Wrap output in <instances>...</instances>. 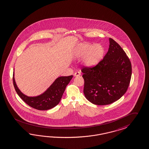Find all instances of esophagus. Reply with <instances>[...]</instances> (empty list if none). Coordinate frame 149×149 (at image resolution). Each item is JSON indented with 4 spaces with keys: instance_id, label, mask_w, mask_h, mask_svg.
Instances as JSON below:
<instances>
[{
    "instance_id": "obj_1",
    "label": "esophagus",
    "mask_w": 149,
    "mask_h": 149,
    "mask_svg": "<svg viewBox=\"0 0 149 149\" xmlns=\"http://www.w3.org/2000/svg\"><path fill=\"white\" fill-rule=\"evenodd\" d=\"M81 75V72L77 71L74 73V76H79Z\"/></svg>"
}]
</instances>
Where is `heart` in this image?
<instances>
[{
	"label": "heart",
	"mask_w": 149,
	"mask_h": 149,
	"mask_svg": "<svg viewBox=\"0 0 149 149\" xmlns=\"http://www.w3.org/2000/svg\"><path fill=\"white\" fill-rule=\"evenodd\" d=\"M104 54V49L101 45L89 43L78 45L74 52V56L76 58L84 57V62L89 66H93L98 64L102 59Z\"/></svg>",
	"instance_id": "heart-1"
}]
</instances>
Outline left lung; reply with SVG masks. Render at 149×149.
Returning a JSON list of instances; mask_svg holds the SVG:
<instances>
[{
  "label": "left lung",
  "instance_id": "8db88e82",
  "mask_svg": "<svg viewBox=\"0 0 149 149\" xmlns=\"http://www.w3.org/2000/svg\"><path fill=\"white\" fill-rule=\"evenodd\" d=\"M83 93L94 104H110L120 99L129 86L131 62L120 46L109 38V47L103 60L93 67L83 66Z\"/></svg>",
  "mask_w": 149,
  "mask_h": 149
}]
</instances>
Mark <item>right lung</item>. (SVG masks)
Wrapping results in <instances>:
<instances>
[{"instance_id": "obj_1", "label": "right lung", "mask_w": 149, "mask_h": 149, "mask_svg": "<svg viewBox=\"0 0 149 149\" xmlns=\"http://www.w3.org/2000/svg\"><path fill=\"white\" fill-rule=\"evenodd\" d=\"M13 73V84L17 94L22 100L30 107L40 110H48L58 104L64 93L67 85L70 82L73 76L57 78L55 82L44 93L37 97H28L22 93L17 88Z\"/></svg>"}]
</instances>
